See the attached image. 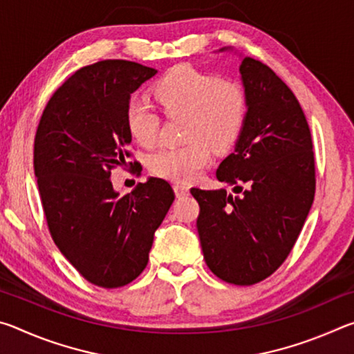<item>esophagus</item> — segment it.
<instances>
[{
  "mask_svg": "<svg viewBox=\"0 0 354 354\" xmlns=\"http://www.w3.org/2000/svg\"><path fill=\"white\" fill-rule=\"evenodd\" d=\"M175 194L178 198H183V196H187L189 195V187L185 184H175Z\"/></svg>",
  "mask_w": 354,
  "mask_h": 354,
  "instance_id": "esophagus-1",
  "label": "esophagus"
}]
</instances>
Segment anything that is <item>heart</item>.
Listing matches in <instances>:
<instances>
[{
    "label": "heart",
    "instance_id": "obj_1",
    "mask_svg": "<svg viewBox=\"0 0 354 354\" xmlns=\"http://www.w3.org/2000/svg\"><path fill=\"white\" fill-rule=\"evenodd\" d=\"M154 98L167 115H185L187 145L162 148L149 165L158 176L194 181L211 164L212 147L226 149L241 136L248 98L241 82L189 67L170 70L154 87ZM129 134L142 147H153L159 134V117L142 101L127 107Z\"/></svg>",
    "mask_w": 354,
    "mask_h": 354
}]
</instances>
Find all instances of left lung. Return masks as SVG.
I'll return each mask as SVG.
<instances>
[{
  "label": "left lung",
  "mask_w": 354,
  "mask_h": 354,
  "mask_svg": "<svg viewBox=\"0 0 354 354\" xmlns=\"http://www.w3.org/2000/svg\"><path fill=\"white\" fill-rule=\"evenodd\" d=\"M239 70L247 120L217 179L242 195L196 187L190 194L200 205L207 267L226 283L251 286L277 272L295 245L314 201L315 160L306 117L283 80L253 57Z\"/></svg>",
  "instance_id": "obj_1"
}]
</instances>
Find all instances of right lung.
<instances>
[{
    "label": "right lung",
    "instance_id": "add662e5",
    "mask_svg": "<svg viewBox=\"0 0 354 354\" xmlns=\"http://www.w3.org/2000/svg\"><path fill=\"white\" fill-rule=\"evenodd\" d=\"M156 73L129 61L82 67L48 101L35 133L34 173L50 234L71 266L104 289L145 270L154 232L175 200L165 179L148 178L127 195L111 181V170L131 156V93Z\"/></svg>",
    "mask_w": 354,
    "mask_h": 354
}]
</instances>
